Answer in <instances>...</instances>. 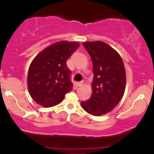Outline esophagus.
I'll return each instance as SVG.
<instances>
[{
  "label": "esophagus",
  "mask_w": 154,
  "mask_h": 154,
  "mask_svg": "<svg viewBox=\"0 0 154 154\" xmlns=\"http://www.w3.org/2000/svg\"><path fill=\"white\" fill-rule=\"evenodd\" d=\"M76 85L77 87H82L83 85V82H76Z\"/></svg>",
  "instance_id": "34e87169"
}]
</instances>
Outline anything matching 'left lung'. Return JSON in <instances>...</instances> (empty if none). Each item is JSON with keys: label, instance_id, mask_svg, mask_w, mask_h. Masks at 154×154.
Returning <instances> with one entry per match:
<instances>
[{"label": "left lung", "instance_id": "1", "mask_svg": "<svg viewBox=\"0 0 154 154\" xmlns=\"http://www.w3.org/2000/svg\"><path fill=\"white\" fill-rule=\"evenodd\" d=\"M92 60L93 94L81 106L89 114L101 116L110 112L122 99L126 82L123 61L119 54L102 42H84Z\"/></svg>", "mask_w": 154, "mask_h": 154}]
</instances>
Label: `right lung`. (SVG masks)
I'll list each match as a JSON object with an SVG mask.
<instances>
[{
    "instance_id": "right-lung-1",
    "label": "right lung",
    "mask_w": 154,
    "mask_h": 154,
    "mask_svg": "<svg viewBox=\"0 0 154 154\" xmlns=\"http://www.w3.org/2000/svg\"><path fill=\"white\" fill-rule=\"evenodd\" d=\"M79 46L78 42H60L38 54L28 72V88L32 99L45 107L56 106L72 88L66 60Z\"/></svg>"
}]
</instances>
